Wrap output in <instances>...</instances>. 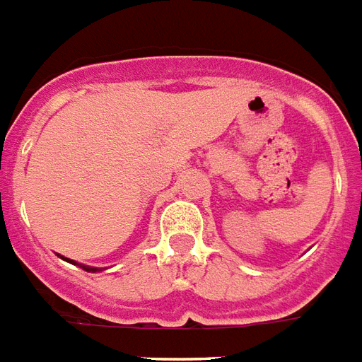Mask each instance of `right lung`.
I'll use <instances>...</instances> for the list:
<instances>
[{
    "label": "right lung",
    "instance_id": "add662e5",
    "mask_svg": "<svg viewBox=\"0 0 362 362\" xmlns=\"http://www.w3.org/2000/svg\"><path fill=\"white\" fill-rule=\"evenodd\" d=\"M62 259H66L68 263H72V265H78V267H81L83 271H88V273H99L100 267H91V265H83V263H78L74 262V259H68V257H62Z\"/></svg>",
    "mask_w": 362,
    "mask_h": 362
}]
</instances>
